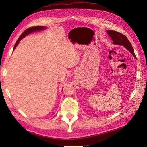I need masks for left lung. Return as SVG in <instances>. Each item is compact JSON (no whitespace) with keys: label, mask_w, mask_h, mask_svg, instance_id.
Returning a JSON list of instances; mask_svg holds the SVG:
<instances>
[{"label":"left lung","mask_w":147,"mask_h":147,"mask_svg":"<svg viewBox=\"0 0 147 147\" xmlns=\"http://www.w3.org/2000/svg\"><path fill=\"white\" fill-rule=\"evenodd\" d=\"M107 33L110 36L113 41V43L115 45H123L126 49H128L130 53L133 54V56L136 58L135 53H134V49L131 46V44L127 38L124 35L119 33L118 32L113 30H107Z\"/></svg>","instance_id":"8db88e82"}]
</instances>
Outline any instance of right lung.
Returning a JSON list of instances; mask_svg holds the SVG:
<instances>
[{
    "mask_svg": "<svg viewBox=\"0 0 147 147\" xmlns=\"http://www.w3.org/2000/svg\"><path fill=\"white\" fill-rule=\"evenodd\" d=\"M45 28H46V27H45V26H32V27H31V28H29L28 29H26L25 31L23 32V33H22V34L21 35V36H20V37L19 38L18 40L16 41V45H15V46L13 47V50L16 49V46L19 44V41H21L22 39H23L24 37L26 36L27 35L31 34V33H32V32H37V31L42 30H44V29H45Z\"/></svg>",
    "mask_w": 147,
    "mask_h": 147,
    "instance_id": "add662e5",
    "label": "right lung"
}]
</instances>
